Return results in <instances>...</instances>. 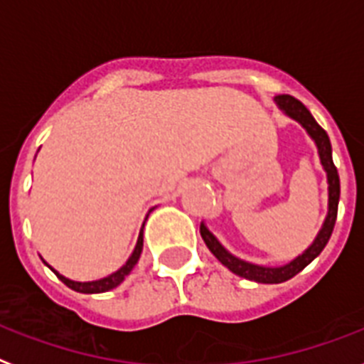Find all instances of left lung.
Listing matches in <instances>:
<instances>
[{
	"instance_id": "left-lung-1",
	"label": "left lung",
	"mask_w": 364,
	"mask_h": 364,
	"mask_svg": "<svg viewBox=\"0 0 364 364\" xmlns=\"http://www.w3.org/2000/svg\"><path fill=\"white\" fill-rule=\"evenodd\" d=\"M275 102L279 104V108L283 109L284 114L290 115L292 119H296L302 123V127L309 132V136L314 138L317 148H319V157L323 167L326 171V176H328V216H326L325 224H323V230L319 232L317 239L314 241V245L309 247L302 256H298L296 260H292L290 264L283 267H264V266H255V264H249V262H243L235 258L233 255H230L220 243L218 239L214 237L213 233L208 232L207 228L201 224V237L203 241L207 243L208 250L213 252L218 260L232 269L233 273H237L239 277L250 279V281H256V283H283V281H289L296 273H300L304 267L311 264V262L321 255V250L325 249L328 239L332 235V230H334V224H336L338 216V201H340V178H338V171L334 167V161H332V146L331 140H328V134L323 127L314 119V115L309 114V109L304 106L300 100H296L290 95H279L275 97Z\"/></svg>"
}]
</instances>
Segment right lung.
Segmentation results:
<instances>
[{
    "label": "right lung",
    "instance_id": "add662e5",
    "mask_svg": "<svg viewBox=\"0 0 364 364\" xmlns=\"http://www.w3.org/2000/svg\"><path fill=\"white\" fill-rule=\"evenodd\" d=\"M142 232H140V235H138V243L136 247H134V250H132L131 258L127 260V264L121 269H117L115 273H112V275H108V277L100 279V281H91V283H75V281H70V279L62 277L60 273H56V277L60 279L62 283L66 284V287H70L72 290H75V292H83V294H98V292H106V290H112L115 289L117 284L123 281V279L131 273V269L134 266H136L138 258H140V252H142Z\"/></svg>",
    "mask_w": 364,
    "mask_h": 364
}]
</instances>
